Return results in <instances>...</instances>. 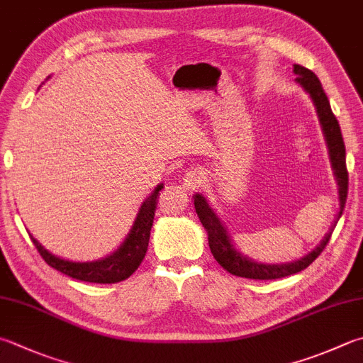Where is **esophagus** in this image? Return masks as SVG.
<instances>
[{
    "instance_id": "1",
    "label": "esophagus",
    "mask_w": 363,
    "mask_h": 363,
    "mask_svg": "<svg viewBox=\"0 0 363 363\" xmlns=\"http://www.w3.org/2000/svg\"><path fill=\"white\" fill-rule=\"evenodd\" d=\"M202 182H203L202 172H199V170H189L183 179V188L188 191H194L196 188L201 186Z\"/></svg>"
}]
</instances>
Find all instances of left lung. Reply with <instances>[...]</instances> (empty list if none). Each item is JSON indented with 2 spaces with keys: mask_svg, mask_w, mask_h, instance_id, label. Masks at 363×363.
<instances>
[{
  "mask_svg": "<svg viewBox=\"0 0 363 363\" xmlns=\"http://www.w3.org/2000/svg\"><path fill=\"white\" fill-rule=\"evenodd\" d=\"M294 74L297 75L296 77L297 84L310 94L313 106L316 108L320 129H323L327 152H329L330 166L333 170V177L338 184L340 208L337 213V220H335L330 230L327 232L325 237L323 238V242H320L313 251H310L308 255H305L303 257H300L297 261H292V262L264 264V262L255 261V259L243 256L242 252L235 248L234 242H232V237L228 232V228H225L224 223L220 220V216L215 213V210L211 208L208 201L199 193L194 194L193 196L194 208L203 225V229L207 230L211 255H213L218 264H220L224 270H228L235 277L251 278V279H277V278L289 277V275H294V273L305 270L306 267H308L314 259L323 252L325 245L330 240L333 228L337 225L340 216L343 215V208H345L346 196H347V170H346L345 142H343V138H341V129L338 125V120L335 118V115L330 108V102L327 99L325 93L323 90V85H320L316 74L300 65H294Z\"/></svg>",
  "mask_w": 363,
  "mask_h": 363,
  "instance_id": "1",
  "label": "left lung"
}]
</instances>
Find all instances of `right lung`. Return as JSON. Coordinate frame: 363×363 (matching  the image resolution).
<instances>
[{"mask_svg":"<svg viewBox=\"0 0 363 363\" xmlns=\"http://www.w3.org/2000/svg\"><path fill=\"white\" fill-rule=\"evenodd\" d=\"M162 188L164 184L160 183L153 193L142 202L131 230H129V234L118 248L108 256L98 259V261L74 262L67 261V259H61L52 255L50 251H47L31 234L30 237L44 261L53 267L55 270L65 273L67 277L80 279V281L99 284H112L123 281V279L129 278L138 270V267L143 261V257H145L150 240V230H152L153 225L155 210L156 205H158L156 199H158V194Z\"/></svg>","mask_w":363,"mask_h":363,"instance_id":"obj_1","label":"right lung"}]
</instances>
